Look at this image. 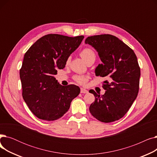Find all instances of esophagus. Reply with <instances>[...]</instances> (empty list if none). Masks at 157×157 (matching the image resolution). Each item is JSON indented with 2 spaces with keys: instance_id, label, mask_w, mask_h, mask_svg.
Listing matches in <instances>:
<instances>
[{
  "instance_id": "34e87169",
  "label": "esophagus",
  "mask_w": 157,
  "mask_h": 157,
  "mask_svg": "<svg viewBox=\"0 0 157 157\" xmlns=\"http://www.w3.org/2000/svg\"><path fill=\"white\" fill-rule=\"evenodd\" d=\"M81 94H87L88 92V91L87 90H86V89H85V88H81Z\"/></svg>"
}]
</instances>
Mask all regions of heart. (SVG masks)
I'll use <instances>...</instances> for the list:
<instances>
[{
    "label": "heart",
    "instance_id": "1",
    "mask_svg": "<svg viewBox=\"0 0 157 157\" xmlns=\"http://www.w3.org/2000/svg\"><path fill=\"white\" fill-rule=\"evenodd\" d=\"M80 56L83 58L84 60L87 63L90 62H94L97 56L95 52L91 48H85L83 49H82L80 52ZM70 62L71 56H69L67 57V59H66L65 61L66 65H68ZM73 79L76 82H77L78 84L81 85H85L88 81L89 78L86 76L83 75H76L74 76Z\"/></svg>",
    "mask_w": 157,
    "mask_h": 157
}]
</instances>
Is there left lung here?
<instances>
[{"label": "left lung", "instance_id": "8db88e82", "mask_svg": "<svg viewBox=\"0 0 157 157\" xmlns=\"http://www.w3.org/2000/svg\"><path fill=\"white\" fill-rule=\"evenodd\" d=\"M85 43L96 49L103 63L97 67L96 76L109 79L102 85L106 90L104 95L89 91L95 97L90 112L104 123L118 120L129 110L139 92L141 71L137 56L129 46L113 35L88 37Z\"/></svg>", "mask_w": 157, "mask_h": 157}]
</instances>
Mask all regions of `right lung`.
Masks as SVG:
<instances>
[{
    "label": "right lung",
    "mask_w": 157,
    "mask_h": 157,
    "mask_svg": "<svg viewBox=\"0 0 157 157\" xmlns=\"http://www.w3.org/2000/svg\"><path fill=\"white\" fill-rule=\"evenodd\" d=\"M83 38V36L72 37L47 34L38 39L25 54L20 71L22 96L38 118L46 121L59 119L79 94L78 86H62L55 75L56 69L65 67L66 59Z\"/></svg>",
    "instance_id": "1"
}]
</instances>
